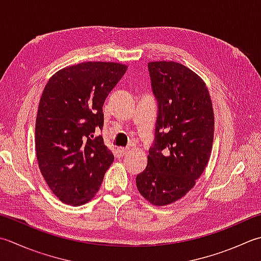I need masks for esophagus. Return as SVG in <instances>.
Returning <instances> with one entry per match:
<instances>
[{"mask_svg": "<svg viewBox=\"0 0 261 261\" xmlns=\"http://www.w3.org/2000/svg\"><path fill=\"white\" fill-rule=\"evenodd\" d=\"M127 152H129V149H126V148H119V149H117V154L122 157L125 156Z\"/></svg>", "mask_w": 261, "mask_h": 261, "instance_id": "esophagus-1", "label": "esophagus"}]
</instances>
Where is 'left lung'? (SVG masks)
Here are the masks:
<instances>
[{
    "instance_id": "1",
    "label": "left lung",
    "mask_w": 261,
    "mask_h": 261,
    "mask_svg": "<svg viewBox=\"0 0 261 261\" xmlns=\"http://www.w3.org/2000/svg\"><path fill=\"white\" fill-rule=\"evenodd\" d=\"M148 71L157 100L155 139L136 183L152 205L165 206L186 196L207 166L214 111L206 84L187 66L158 61Z\"/></svg>"
}]
</instances>
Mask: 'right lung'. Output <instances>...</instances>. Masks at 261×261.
<instances>
[{
	"label": "right lung",
	"instance_id": "obj_1",
	"mask_svg": "<svg viewBox=\"0 0 261 261\" xmlns=\"http://www.w3.org/2000/svg\"><path fill=\"white\" fill-rule=\"evenodd\" d=\"M127 66L84 62L56 72L40 97L35 127L39 170L54 195L68 205L88 202L114 161L97 131L103 105Z\"/></svg>",
	"mask_w": 261,
	"mask_h": 261
}]
</instances>
